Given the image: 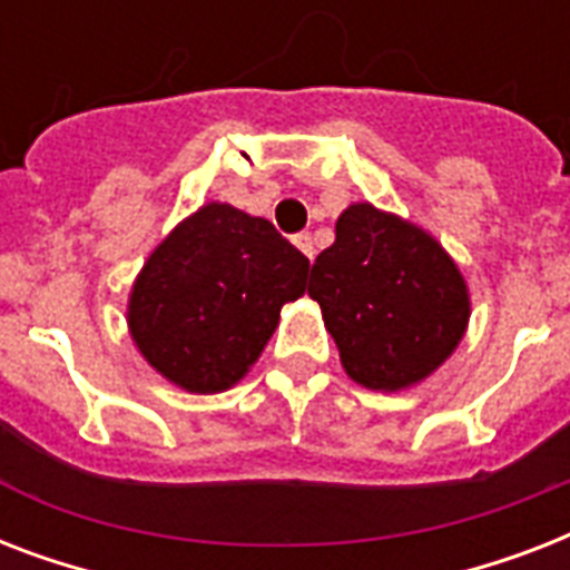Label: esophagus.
<instances>
[{
    "label": "esophagus",
    "mask_w": 570,
    "mask_h": 570,
    "mask_svg": "<svg viewBox=\"0 0 570 570\" xmlns=\"http://www.w3.org/2000/svg\"><path fill=\"white\" fill-rule=\"evenodd\" d=\"M293 242H295V248L302 250L304 257H307V259L316 257V248H313V236H311V233H298V236H295Z\"/></svg>",
    "instance_id": "esophagus-1"
}]
</instances>
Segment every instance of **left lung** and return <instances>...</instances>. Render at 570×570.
<instances>
[{"label": "left lung", "mask_w": 570, "mask_h": 570, "mask_svg": "<svg viewBox=\"0 0 570 570\" xmlns=\"http://www.w3.org/2000/svg\"><path fill=\"white\" fill-rule=\"evenodd\" d=\"M334 233L313 263L307 295L320 302L340 364L366 390L414 387L468 331L470 289L459 263L432 233L373 204L346 206Z\"/></svg>", "instance_id": "1"}]
</instances>
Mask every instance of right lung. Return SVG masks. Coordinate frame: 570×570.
Returning <instances> with one entry per match:
<instances>
[{"instance_id": "right-lung-1", "label": "right lung", "mask_w": 570, "mask_h": 570, "mask_svg": "<svg viewBox=\"0 0 570 570\" xmlns=\"http://www.w3.org/2000/svg\"><path fill=\"white\" fill-rule=\"evenodd\" d=\"M311 259L272 222L209 200L154 248L129 289L127 325L147 364L186 393H222L263 355Z\"/></svg>"}]
</instances>
